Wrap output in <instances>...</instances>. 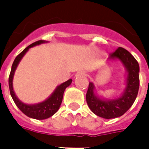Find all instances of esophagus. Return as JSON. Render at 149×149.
<instances>
[{
  "label": "esophagus",
  "mask_w": 149,
  "mask_h": 149,
  "mask_svg": "<svg viewBox=\"0 0 149 149\" xmlns=\"http://www.w3.org/2000/svg\"><path fill=\"white\" fill-rule=\"evenodd\" d=\"M85 75H86V72L84 71V70H81V71H79V72H77L76 76H77V77H84Z\"/></svg>",
  "instance_id": "1"
}]
</instances>
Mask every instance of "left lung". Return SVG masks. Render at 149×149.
Listing matches in <instances>:
<instances>
[{
    "instance_id": "obj_1",
    "label": "left lung",
    "mask_w": 149,
    "mask_h": 149,
    "mask_svg": "<svg viewBox=\"0 0 149 149\" xmlns=\"http://www.w3.org/2000/svg\"><path fill=\"white\" fill-rule=\"evenodd\" d=\"M110 60L118 59L127 71V83L124 93L116 99H104L94 93L95 86L93 83L89 84L86 95L88 107L96 115L105 119L122 116L134 104L139 89V65L134 57L124 48L119 47L110 54Z\"/></svg>"
}]
</instances>
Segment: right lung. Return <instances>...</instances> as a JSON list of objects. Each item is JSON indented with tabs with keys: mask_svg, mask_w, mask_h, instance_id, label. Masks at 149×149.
<instances>
[{
	"mask_svg": "<svg viewBox=\"0 0 149 149\" xmlns=\"http://www.w3.org/2000/svg\"><path fill=\"white\" fill-rule=\"evenodd\" d=\"M45 42H45L44 40L37 41V42L32 43L30 45H29L28 47L25 48L18 56H17V57L15 58V61H14V63L12 64L9 79H8L10 93L15 104L21 110L22 113H24L25 115L31 118L37 119V120H44V119L50 118V117L53 115L54 113H56L58 111V108H59V107L62 104L64 91H65V88L70 86L71 83H72V79H70L67 81H65V83H63L62 84H60L59 86L56 87V90L54 91L53 93H52L49 97L44 100L43 102L38 103V104H24L23 102L21 101L17 97V96L15 95V91L13 90V77H14L15 70L17 69V66L19 64L20 61L22 58V57L24 56V54L29 51L30 48Z\"/></svg>",
	"mask_w": 149,
	"mask_h": 149,
	"instance_id": "obj_1",
	"label": "right lung"
}]
</instances>
